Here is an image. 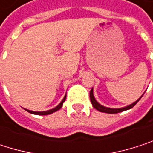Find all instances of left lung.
<instances>
[{"label":"left lung","mask_w":153,"mask_h":153,"mask_svg":"<svg viewBox=\"0 0 153 153\" xmlns=\"http://www.w3.org/2000/svg\"><path fill=\"white\" fill-rule=\"evenodd\" d=\"M144 94V93H143ZM143 95L136 100L134 101V103L126 106V107H124V108H108V107H104L102 105H100L95 99L94 95H93V88L91 89V92H90V98H91V104L92 106L94 107V108H96L97 110L100 111V112H103V113H108V114H117V113H120V112H123V111H126V110H128L130 108H132L133 107H134L136 105V103L141 100V98L143 97Z\"/></svg>","instance_id":"1"}]
</instances>
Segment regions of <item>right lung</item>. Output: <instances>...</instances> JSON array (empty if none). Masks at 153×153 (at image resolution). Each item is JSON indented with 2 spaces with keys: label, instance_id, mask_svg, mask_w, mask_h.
<instances>
[{
  "label": "right lung",
  "instance_id": "add662e5",
  "mask_svg": "<svg viewBox=\"0 0 153 153\" xmlns=\"http://www.w3.org/2000/svg\"><path fill=\"white\" fill-rule=\"evenodd\" d=\"M65 99H66V95L64 96V98L62 99V100L61 101V103H60L58 106H56L54 108L50 109V110H47V111H32V110H28V109H26V110H27L28 113H31V114H34V115H39V116H45V115H49V114H52V113H53V112H55V111L59 110V109L62 107V104H63V102L65 101Z\"/></svg>",
  "mask_w": 153,
  "mask_h": 153
}]
</instances>
